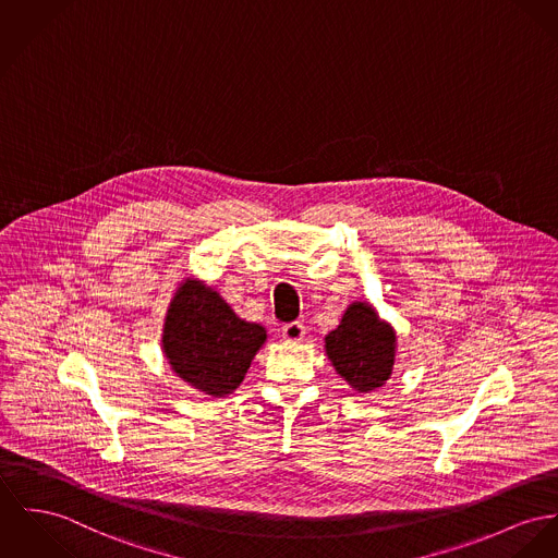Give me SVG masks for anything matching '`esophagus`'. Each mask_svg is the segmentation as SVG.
<instances>
[{
  "instance_id": "34e87169",
  "label": "esophagus",
  "mask_w": 558,
  "mask_h": 558,
  "mask_svg": "<svg viewBox=\"0 0 558 558\" xmlns=\"http://www.w3.org/2000/svg\"><path fill=\"white\" fill-rule=\"evenodd\" d=\"M303 336H305V327L301 325L300 320L289 323V325L282 327V338H284L287 342H301Z\"/></svg>"
}]
</instances>
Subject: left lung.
Returning <instances> with one entry per match:
<instances>
[{
  "label": "left lung",
  "mask_w": 558,
  "mask_h": 558,
  "mask_svg": "<svg viewBox=\"0 0 558 558\" xmlns=\"http://www.w3.org/2000/svg\"><path fill=\"white\" fill-rule=\"evenodd\" d=\"M325 352L350 388L372 392L392 374L397 333L372 303L352 301L340 325L325 336Z\"/></svg>",
  "instance_id": "1"
}]
</instances>
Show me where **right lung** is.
Here are the masks:
<instances>
[{
	"label": "right lung",
	"instance_id": "1",
	"mask_svg": "<svg viewBox=\"0 0 558 558\" xmlns=\"http://www.w3.org/2000/svg\"><path fill=\"white\" fill-rule=\"evenodd\" d=\"M265 340V327L240 318L213 287L184 278L166 314L161 348L180 380L225 397L242 385Z\"/></svg>",
	"mask_w": 558,
	"mask_h": 558
}]
</instances>
